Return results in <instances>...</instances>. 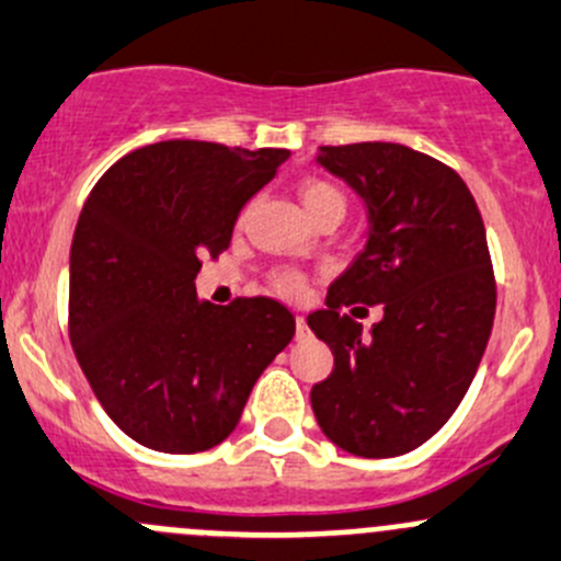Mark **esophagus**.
<instances>
[{
    "label": "esophagus",
    "mask_w": 561,
    "mask_h": 561,
    "mask_svg": "<svg viewBox=\"0 0 561 561\" xmlns=\"http://www.w3.org/2000/svg\"><path fill=\"white\" fill-rule=\"evenodd\" d=\"M308 333H311V330H308L306 317H297V339H306Z\"/></svg>",
    "instance_id": "esophagus-1"
}]
</instances>
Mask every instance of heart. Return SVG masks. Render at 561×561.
I'll return each mask as SVG.
<instances>
[{"instance_id": "1", "label": "heart", "mask_w": 561, "mask_h": 561, "mask_svg": "<svg viewBox=\"0 0 561 561\" xmlns=\"http://www.w3.org/2000/svg\"><path fill=\"white\" fill-rule=\"evenodd\" d=\"M300 201L302 206H306L308 217L319 215V211L324 209H341L344 211V195H341L339 190H335L333 184H328V181L322 179H306L300 184ZM272 284H275V289L280 291V295L286 297H297L302 291V286H306V280H302L300 272H291V270H280L272 275Z\"/></svg>"}]
</instances>
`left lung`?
Instances as JSON below:
<instances>
[{
  "instance_id": "left-lung-1",
  "label": "left lung",
  "mask_w": 561,
  "mask_h": 561,
  "mask_svg": "<svg viewBox=\"0 0 561 561\" xmlns=\"http://www.w3.org/2000/svg\"><path fill=\"white\" fill-rule=\"evenodd\" d=\"M317 162L364 201L369 233L328 308L308 313L335 357L313 415L350 455H408L451 419L493 330L482 215L455 170L399 142L322 146ZM355 301L383 306L369 336L343 313Z\"/></svg>"
}]
</instances>
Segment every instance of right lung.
Returning <instances> with one entry per match:
<instances>
[{
    "instance_id": "1",
    "label": "right lung",
    "mask_w": 561,
    "mask_h": 561,
    "mask_svg": "<svg viewBox=\"0 0 561 561\" xmlns=\"http://www.w3.org/2000/svg\"><path fill=\"white\" fill-rule=\"evenodd\" d=\"M286 148L168 140L117 159L71 242L68 333L95 399L131 440L164 455L222 444L261 371L295 335L270 297L197 300L201 259L231 244Z\"/></svg>"
}]
</instances>
